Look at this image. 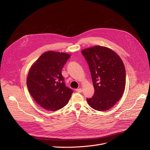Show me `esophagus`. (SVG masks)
<instances>
[{"mask_svg": "<svg viewBox=\"0 0 150 150\" xmlns=\"http://www.w3.org/2000/svg\"><path fill=\"white\" fill-rule=\"evenodd\" d=\"M75 91H76V92H82V89H81V88L76 89Z\"/></svg>", "mask_w": 150, "mask_h": 150, "instance_id": "34e87169", "label": "esophagus"}]
</instances>
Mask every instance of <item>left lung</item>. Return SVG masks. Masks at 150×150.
<instances>
[{
	"label": "left lung",
	"instance_id": "8db88e82",
	"mask_svg": "<svg viewBox=\"0 0 150 150\" xmlns=\"http://www.w3.org/2000/svg\"><path fill=\"white\" fill-rule=\"evenodd\" d=\"M89 67L95 92L87 98L98 111H108L122 97L126 84V71L120 57L108 47L97 45L81 51Z\"/></svg>",
	"mask_w": 150,
	"mask_h": 150
}]
</instances>
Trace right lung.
<instances>
[{
    "instance_id": "add662e5",
    "label": "right lung",
    "mask_w": 150,
    "mask_h": 150,
    "mask_svg": "<svg viewBox=\"0 0 150 150\" xmlns=\"http://www.w3.org/2000/svg\"><path fill=\"white\" fill-rule=\"evenodd\" d=\"M70 55L48 51L41 55L31 67L27 78L30 95L36 103L51 111L66 106L73 91L66 86L62 69Z\"/></svg>"
}]
</instances>
